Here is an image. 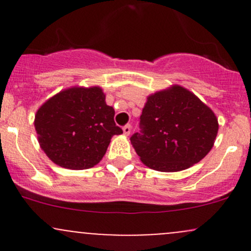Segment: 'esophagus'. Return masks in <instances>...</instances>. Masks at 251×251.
I'll return each mask as SVG.
<instances>
[{
  "instance_id": "esophagus-1",
  "label": "esophagus",
  "mask_w": 251,
  "mask_h": 251,
  "mask_svg": "<svg viewBox=\"0 0 251 251\" xmlns=\"http://www.w3.org/2000/svg\"><path fill=\"white\" fill-rule=\"evenodd\" d=\"M123 131H124V135H125V136L130 135V133H131V125H128V124H127V125L124 126Z\"/></svg>"
}]
</instances>
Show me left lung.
Here are the masks:
<instances>
[{
    "mask_svg": "<svg viewBox=\"0 0 251 251\" xmlns=\"http://www.w3.org/2000/svg\"><path fill=\"white\" fill-rule=\"evenodd\" d=\"M142 133L131 143L146 166L161 173L186 170L205 158L219 131L215 113L179 85L147 97L141 115Z\"/></svg>",
    "mask_w": 251,
    "mask_h": 251,
    "instance_id": "obj_1",
    "label": "left lung"
}]
</instances>
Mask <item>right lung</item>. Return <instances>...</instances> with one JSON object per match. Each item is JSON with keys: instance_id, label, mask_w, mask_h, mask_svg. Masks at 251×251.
<instances>
[{"instance_id": "right-lung-1", "label": "right lung", "mask_w": 251, "mask_h": 251, "mask_svg": "<svg viewBox=\"0 0 251 251\" xmlns=\"http://www.w3.org/2000/svg\"><path fill=\"white\" fill-rule=\"evenodd\" d=\"M100 86H73L48 98L35 114L40 147L55 165L85 170L97 165L111 137L123 130Z\"/></svg>"}]
</instances>
